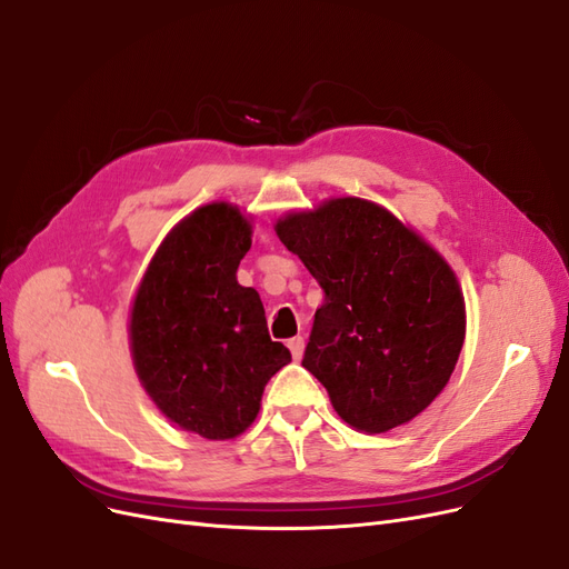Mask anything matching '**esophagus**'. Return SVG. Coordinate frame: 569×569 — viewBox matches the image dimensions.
Instances as JSON below:
<instances>
[{"label":"esophagus","instance_id":"34e87169","mask_svg":"<svg viewBox=\"0 0 569 569\" xmlns=\"http://www.w3.org/2000/svg\"><path fill=\"white\" fill-rule=\"evenodd\" d=\"M287 347H289L291 356H295V360H299L303 356V349H306V339L303 337H291L287 341Z\"/></svg>","mask_w":569,"mask_h":569}]
</instances>
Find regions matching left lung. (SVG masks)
<instances>
[{
	"mask_svg": "<svg viewBox=\"0 0 569 569\" xmlns=\"http://www.w3.org/2000/svg\"><path fill=\"white\" fill-rule=\"evenodd\" d=\"M325 291L301 366L358 432L410 422L449 385L465 341L453 268L385 206L339 197L274 222Z\"/></svg>",
	"mask_w": 569,
	"mask_h": 569,
	"instance_id": "obj_1",
	"label": "left lung"
}]
</instances>
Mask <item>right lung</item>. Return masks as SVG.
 Wrapping results in <instances>:
<instances>
[{
    "instance_id": "1",
    "label": "right lung",
    "mask_w": 569,
    "mask_h": 569,
    "mask_svg": "<svg viewBox=\"0 0 569 569\" xmlns=\"http://www.w3.org/2000/svg\"><path fill=\"white\" fill-rule=\"evenodd\" d=\"M251 232L239 206H199L166 234L130 308L140 385L170 422L211 441L244 432L268 380L291 360L268 335L258 291L237 282Z\"/></svg>"
}]
</instances>
